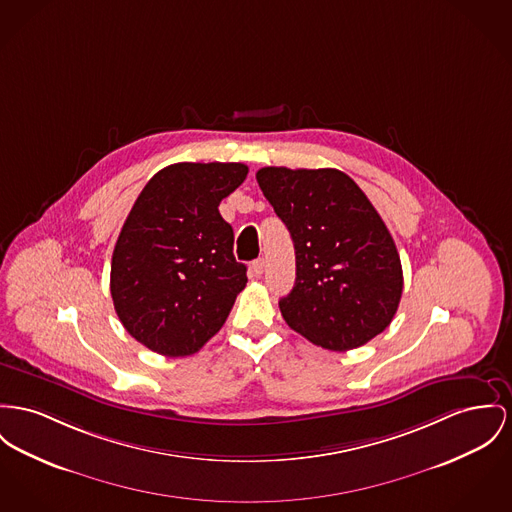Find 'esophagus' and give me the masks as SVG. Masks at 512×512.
Instances as JSON below:
<instances>
[{
	"mask_svg": "<svg viewBox=\"0 0 512 512\" xmlns=\"http://www.w3.org/2000/svg\"><path fill=\"white\" fill-rule=\"evenodd\" d=\"M264 268H266V262H264V258H258V260H254L252 262V266H250V272L254 277H260L262 273H264Z\"/></svg>",
	"mask_w": 512,
	"mask_h": 512,
	"instance_id": "esophagus-1",
	"label": "esophagus"
}]
</instances>
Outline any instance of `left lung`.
Returning a JSON list of instances; mask_svg holds the SVG:
<instances>
[{
  "mask_svg": "<svg viewBox=\"0 0 512 512\" xmlns=\"http://www.w3.org/2000/svg\"><path fill=\"white\" fill-rule=\"evenodd\" d=\"M256 180L295 244V287L279 301L291 330L330 351L384 332L402 299V262L365 192L338 169L264 167Z\"/></svg>",
  "mask_w": 512,
  "mask_h": 512,
  "instance_id": "obj_1",
  "label": "left lung"
}]
</instances>
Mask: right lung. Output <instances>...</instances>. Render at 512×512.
I'll use <instances>...</instances> for the list:
<instances>
[{
  "label": "right lung",
  "instance_id": "right-lung-1",
  "mask_svg": "<svg viewBox=\"0 0 512 512\" xmlns=\"http://www.w3.org/2000/svg\"><path fill=\"white\" fill-rule=\"evenodd\" d=\"M242 163H176L137 196L110 266V295L128 334L165 357L200 351L246 287L233 227L219 204L244 182Z\"/></svg>",
  "mask_w": 512,
  "mask_h": 512
}]
</instances>
